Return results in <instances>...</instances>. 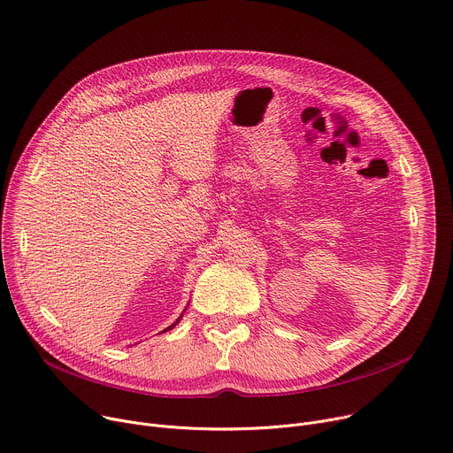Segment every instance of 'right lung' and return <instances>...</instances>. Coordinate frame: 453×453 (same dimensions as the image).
I'll list each match as a JSON object with an SVG mask.
<instances>
[{
    "label": "right lung",
    "mask_w": 453,
    "mask_h": 453,
    "mask_svg": "<svg viewBox=\"0 0 453 453\" xmlns=\"http://www.w3.org/2000/svg\"><path fill=\"white\" fill-rule=\"evenodd\" d=\"M187 308H188V304H187ZM187 308H185V310H183V313H185V311H187ZM183 313H181V315H180V317H178V319H176V322H174V324H171V326H169V327H165V329H164V331H162V333H165V331H171V329H173V327H174V326H176V324H178V322H180V320H181V319H183Z\"/></svg>",
    "instance_id": "add662e5"
}]
</instances>
